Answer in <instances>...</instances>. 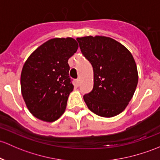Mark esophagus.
I'll return each instance as SVG.
<instances>
[{"mask_svg":"<svg viewBox=\"0 0 160 160\" xmlns=\"http://www.w3.org/2000/svg\"><path fill=\"white\" fill-rule=\"evenodd\" d=\"M75 83H76V85H77V87H78V86L80 85V80H79V79H77V80H75Z\"/></svg>","mask_w":160,"mask_h":160,"instance_id":"1","label":"esophagus"}]
</instances>
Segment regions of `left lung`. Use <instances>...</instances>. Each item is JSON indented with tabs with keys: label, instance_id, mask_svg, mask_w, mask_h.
<instances>
[{
	"label": "left lung",
	"instance_id": "obj_1",
	"mask_svg": "<svg viewBox=\"0 0 160 160\" xmlns=\"http://www.w3.org/2000/svg\"><path fill=\"white\" fill-rule=\"evenodd\" d=\"M80 50L93 68V88L83 96L89 110L112 117L126 109L138 83L133 57L127 48L108 37L77 38Z\"/></svg>",
	"mask_w": 160,
	"mask_h": 160
}]
</instances>
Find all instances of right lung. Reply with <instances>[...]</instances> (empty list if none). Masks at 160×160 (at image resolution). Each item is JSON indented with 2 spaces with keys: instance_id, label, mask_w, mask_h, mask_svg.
Listing matches in <instances>:
<instances>
[{
  "instance_id": "1",
  "label": "right lung",
  "mask_w": 160,
  "mask_h": 160,
  "mask_svg": "<svg viewBox=\"0 0 160 160\" xmlns=\"http://www.w3.org/2000/svg\"><path fill=\"white\" fill-rule=\"evenodd\" d=\"M78 47L73 38H53L37 48L23 64L21 93L36 118L50 122L64 112L69 94L73 90L68 60Z\"/></svg>"
}]
</instances>
